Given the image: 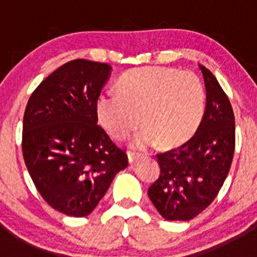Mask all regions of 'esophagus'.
Listing matches in <instances>:
<instances>
[{
    "instance_id": "1",
    "label": "esophagus",
    "mask_w": 257,
    "mask_h": 257,
    "mask_svg": "<svg viewBox=\"0 0 257 257\" xmlns=\"http://www.w3.org/2000/svg\"><path fill=\"white\" fill-rule=\"evenodd\" d=\"M139 158H141V154L137 152H133V150H129L128 152V162L131 163V164H133L136 160H138Z\"/></svg>"
}]
</instances>
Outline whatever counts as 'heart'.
I'll list each match as a JSON object with an SVG mask.
<instances>
[{
	"mask_svg": "<svg viewBox=\"0 0 257 257\" xmlns=\"http://www.w3.org/2000/svg\"><path fill=\"white\" fill-rule=\"evenodd\" d=\"M205 89L191 72L167 67H143L126 72L118 92L103 93L98 98L100 123L114 138L128 137L144 124L132 145L154 147L160 142L174 148L195 134L205 112Z\"/></svg>",
	"mask_w": 257,
	"mask_h": 257,
	"instance_id": "1",
	"label": "heart"
}]
</instances>
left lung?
I'll use <instances>...</instances> for the list:
<instances>
[{
    "label": "left lung",
    "instance_id": "left-lung-1",
    "mask_svg": "<svg viewBox=\"0 0 257 257\" xmlns=\"http://www.w3.org/2000/svg\"><path fill=\"white\" fill-rule=\"evenodd\" d=\"M206 88V107L198 131L177 149L158 154L160 175L148 190L159 214L188 221L216 198L229 174L235 149V116L214 74L199 66Z\"/></svg>",
    "mask_w": 257,
    "mask_h": 257
}]
</instances>
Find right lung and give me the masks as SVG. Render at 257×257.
I'll list each match as a JSON object with an SVG mask.
<instances>
[{
    "label": "right lung",
    "mask_w": 257,
    "mask_h": 257,
    "mask_svg": "<svg viewBox=\"0 0 257 257\" xmlns=\"http://www.w3.org/2000/svg\"><path fill=\"white\" fill-rule=\"evenodd\" d=\"M112 67L88 59L67 62L30 97L23 116L22 152L28 173L52 208L87 216L128 167L98 125L97 102Z\"/></svg>",
    "instance_id": "obj_1"
}]
</instances>
